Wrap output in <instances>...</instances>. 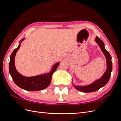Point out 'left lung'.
Masks as SVG:
<instances>
[{"label": "left lung", "instance_id": "obj_1", "mask_svg": "<svg viewBox=\"0 0 121 121\" xmlns=\"http://www.w3.org/2000/svg\"><path fill=\"white\" fill-rule=\"evenodd\" d=\"M95 41L99 46L101 51L105 56L106 60H107V68L104 74L100 79L96 80L95 81H94L89 85L76 86L73 84V85L76 89L83 92H95V91L98 90L100 88L105 86L109 81L111 77V72L112 71V57L109 53L105 49L104 42L98 37H96Z\"/></svg>", "mask_w": 121, "mask_h": 121}]
</instances>
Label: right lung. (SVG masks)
Masks as SVG:
<instances>
[{
	"instance_id": "1",
	"label": "right lung",
	"mask_w": 121,
	"mask_h": 121,
	"mask_svg": "<svg viewBox=\"0 0 121 121\" xmlns=\"http://www.w3.org/2000/svg\"><path fill=\"white\" fill-rule=\"evenodd\" d=\"M25 38L20 41V43L17 48L14 49L10 56L9 63V71L13 81L17 86L27 91H36L44 89L48 87L51 82L53 73L56 71L60 62L56 63L49 73L33 77H25L21 75L16 69L14 65V57L17 50L21 46V43Z\"/></svg>"
}]
</instances>
